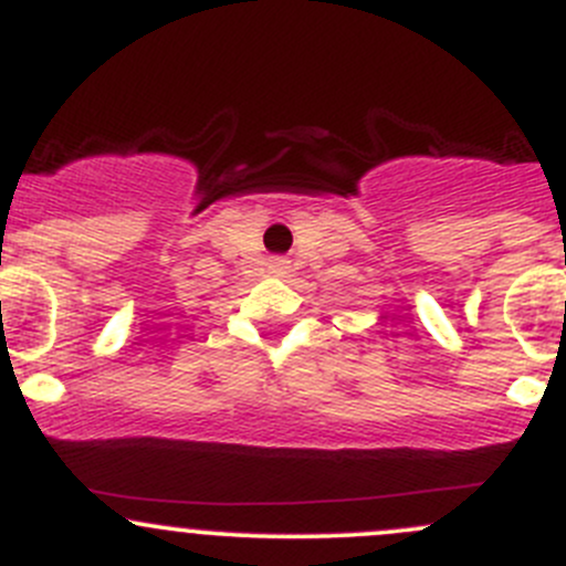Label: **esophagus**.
Here are the masks:
<instances>
[{"mask_svg": "<svg viewBox=\"0 0 566 566\" xmlns=\"http://www.w3.org/2000/svg\"><path fill=\"white\" fill-rule=\"evenodd\" d=\"M271 268H273V271L282 273L284 268H287V260H271Z\"/></svg>", "mask_w": 566, "mask_h": 566, "instance_id": "1", "label": "esophagus"}]
</instances>
